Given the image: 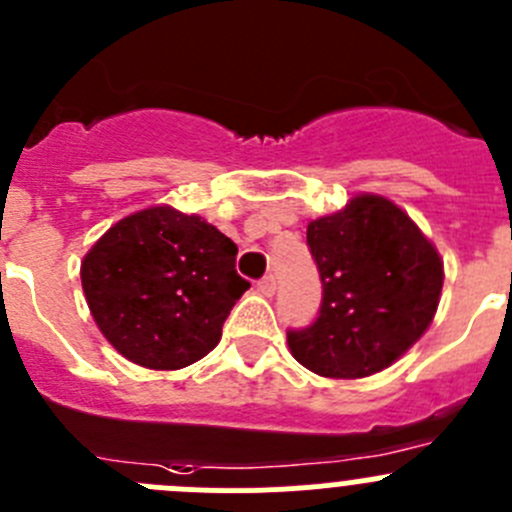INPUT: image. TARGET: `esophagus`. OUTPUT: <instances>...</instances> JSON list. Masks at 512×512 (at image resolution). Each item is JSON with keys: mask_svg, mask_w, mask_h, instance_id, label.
<instances>
[{"mask_svg": "<svg viewBox=\"0 0 512 512\" xmlns=\"http://www.w3.org/2000/svg\"><path fill=\"white\" fill-rule=\"evenodd\" d=\"M259 292L264 294V297H274V292H276V279H274V276H264V279L259 281Z\"/></svg>", "mask_w": 512, "mask_h": 512, "instance_id": "esophagus-1", "label": "esophagus"}]
</instances>
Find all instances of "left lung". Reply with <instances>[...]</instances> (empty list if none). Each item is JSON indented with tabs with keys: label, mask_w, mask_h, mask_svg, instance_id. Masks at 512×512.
Instances as JSON below:
<instances>
[{
	"label": "left lung",
	"mask_w": 512,
	"mask_h": 512,
	"mask_svg": "<svg viewBox=\"0 0 512 512\" xmlns=\"http://www.w3.org/2000/svg\"><path fill=\"white\" fill-rule=\"evenodd\" d=\"M320 269L317 320L289 330V350L325 378H365L388 368L434 320L444 284L437 248L398 205L355 195L307 225Z\"/></svg>",
	"instance_id": "8db88e82"
}]
</instances>
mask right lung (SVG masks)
<instances>
[{
    "label": "right lung",
    "mask_w": 512,
    "mask_h": 512,
    "mask_svg": "<svg viewBox=\"0 0 512 512\" xmlns=\"http://www.w3.org/2000/svg\"><path fill=\"white\" fill-rule=\"evenodd\" d=\"M238 246L167 205L126 215L96 241L81 281L103 337L131 363L177 370L218 345L225 317L251 284Z\"/></svg>",
    "instance_id": "1"
}]
</instances>
